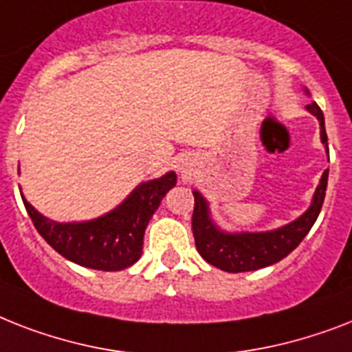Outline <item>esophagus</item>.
Listing matches in <instances>:
<instances>
[{
    "label": "esophagus",
    "mask_w": 352,
    "mask_h": 352,
    "mask_svg": "<svg viewBox=\"0 0 352 352\" xmlns=\"http://www.w3.org/2000/svg\"><path fill=\"white\" fill-rule=\"evenodd\" d=\"M179 171H181L184 177H188V175H191V166L186 161H182L181 164H179Z\"/></svg>",
    "instance_id": "1"
}]
</instances>
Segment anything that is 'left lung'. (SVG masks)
I'll list each match as a JSON object with an SVG mask.
<instances>
[{
  "label": "left lung",
  "mask_w": 352,
  "mask_h": 352,
  "mask_svg": "<svg viewBox=\"0 0 352 352\" xmlns=\"http://www.w3.org/2000/svg\"><path fill=\"white\" fill-rule=\"evenodd\" d=\"M305 94L309 96V90H305ZM305 108L318 119L320 139L325 144V151L329 155L324 113L316 102H311ZM327 177H329V170L322 173L311 206L298 219L271 231H224L211 219L208 201L201 195V191L195 190L193 191L195 208L191 217V228H193L197 251L208 264L228 273L256 271L276 264L304 241V236L309 233L318 219L325 199V190H327Z\"/></svg>",
  "instance_id": "8db88e82"
}]
</instances>
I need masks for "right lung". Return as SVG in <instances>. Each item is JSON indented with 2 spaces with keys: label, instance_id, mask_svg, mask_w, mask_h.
<instances>
[{
  "label": "right lung",
  "instance_id": "add662e5",
  "mask_svg": "<svg viewBox=\"0 0 352 352\" xmlns=\"http://www.w3.org/2000/svg\"><path fill=\"white\" fill-rule=\"evenodd\" d=\"M177 184L175 171L141 182L104 215L82 222H56L41 215L21 195L37 233L70 262L99 271H121L142 255L144 230L168 191Z\"/></svg>",
  "mask_w": 352,
  "mask_h": 352
}]
</instances>
